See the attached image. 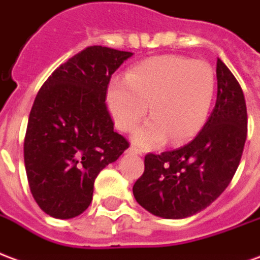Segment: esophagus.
<instances>
[{
	"label": "esophagus",
	"instance_id": "obj_1",
	"mask_svg": "<svg viewBox=\"0 0 260 260\" xmlns=\"http://www.w3.org/2000/svg\"><path fill=\"white\" fill-rule=\"evenodd\" d=\"M127 153H132V155H141V151H138V149H136L134 147H130V148L127 149Z\"/></svg>",
	"mask_w": 260,
	"mask_h": 260
}]
</instances>
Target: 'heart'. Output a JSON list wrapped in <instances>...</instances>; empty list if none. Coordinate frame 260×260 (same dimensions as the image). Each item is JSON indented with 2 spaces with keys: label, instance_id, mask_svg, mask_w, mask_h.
<instances>
[{
  "label": "heart",
  "instance_id": "heart-1",
  "mask_svg": "<svg viewBox=\"0 0 260 260\" xmlns=\"http://www.w3.org/2000/svg\"><path fill=\"white\" fill-rule=\"evenodd\" d=\"M215 95V73L206 62L177 55L153 56L127 70L107 90V105L120 132H132L148 111L151 119L133 134L141 149L168 140L181 143L200 132Z\"/></svg>",
  "mask_w": 260,
  "mask_h": 260
}]
</instances>
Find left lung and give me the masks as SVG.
Wrapping results in <instances>:
<instances>
[{
  "instance_id": "obj_1",
  "label": "left lung",
  "mask_w": 260,
  "mask_h": 260,
  "mask_svg": "<svg viewBox=\"0 0 260 260\" xmlns=\"http://www.w3.org/2000/svg\"><path fill=\"white\" fill-rule=\"evenodd\" d=\"M216 77L215 108L198 136L179 149L145 156L133 194L152 215H195L219 198L236 174L247 140V105L241 86L220 59Z\"/></svg>"
}]
</instances>
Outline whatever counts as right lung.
Listing matches in <instances>:
<instances>
[{"mask_svg": "<svg viewBox=\"0 0 260 260\" xmlns=\"http://www.w3.org/2000/svg\"><path fill=\"white\" fill-rule=\"evenodd\" d=\"M132 55L88 47L55 69L34 100L24 168L34 200L55 219L81 215L98 173L128 148L113 130L105 96L112 75Z\"/></svg>", "mask_w": 260, "mask_h": 260, "instance_id": "1", "label": "right lung"}]
</instances>
